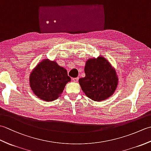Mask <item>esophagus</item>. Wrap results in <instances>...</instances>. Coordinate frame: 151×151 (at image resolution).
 Masks as SVG:
<instances>
[{
    "instance_id": "obj_1",
    "label": "esophagus",
    "mask_w": 151,
    "mask_h": 151,
    "mask_svg": "<svg viewBox=\"0 0 151 151\" xmlns=\"http://www.w3.org/2000/svg\"><path fill=\"white\" fill-rule=\"evenodd\" d=\"M78 78L77 77V78H72V80H73V82H78Z\"/></svg>"
}]
</instances>
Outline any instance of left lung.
Returning <instances> with one entry per match:
<instances>
[{
	"mask_svg": "<svg viewBox=\"0 0 151 151\" xmlns=\"http://www.w3.org/2000/svg\"><path fill=\"white\" fill-rule=\"evenodd\" d=\"M86 76L79 79V84L87 97L95 101L110 97L117 86L118 79L115 70L104 58L89 59L86 62Z\"/></svg>",
	"mask_w": 151,
	"mask_h": 151,
	"instance_id": "obj_1",
	"label": "left lung"
}]
</instances>
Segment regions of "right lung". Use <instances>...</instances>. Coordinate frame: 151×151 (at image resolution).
<instances>
[{
	"mask_svg": "<svg viewBox=\"0 0 151 151\" xmlns=\"http://www.w3.org/2000/svg\"><path fill=\"white\" fill-rule=\"evenodd\" d=\"M70 78L65 69L54 61L44 60L36 67L30 76V86L34 94L45 101L59 97Z\"/></svg>",
	"mask_w": 151,
	"mask_h": 151,
	"instance_id": "right-lung-1",
	"label": "right lung"
}]
</instances>
